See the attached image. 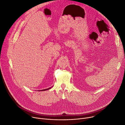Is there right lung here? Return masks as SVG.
<instances>
[{"label":"right lung","mask_w":125,"mask_h":125,"mask_svg":"<svg viewBox=\"0 0 125 125\" xmlns=\"http://www.w3.org/2000/svg\"><path fill=\"white\" fill-rule=\"evenodd\" d=\"M52 88V87H51V88H48V89H44V90H40V91H46V90H48L51 89Z\"/></svg>","instance_id":"right-lung-1"}]
</instances>
